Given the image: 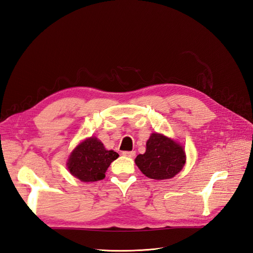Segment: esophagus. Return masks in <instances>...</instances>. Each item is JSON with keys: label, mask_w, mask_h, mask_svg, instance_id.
Instances as JSON below:
<instances>
[{"label": "esophagus", "mask_w": 253, "mask_h": 253, "mask_svg": "<svg viewBox=\"0 0 253 253\" xmlns=\"http://www.w3.org/2000/svg\"><path fill=\"white\" fill-rule=\"evenodd\" d=\"M123 155L127 156V157H134L135 156V151H124Z\"/></svg>", "instance_id": "obj_1"}]
</instances>
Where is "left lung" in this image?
<instances>
[{
	"instance_id": "obj_1",
	"label": "left lung",
	"mask_w": 253,
	"mask_h": 253,
	"mask_svg": "<svg viewBox=\"0 0 253 253\" xmlns=\"http://www.w3.org/2000/svg\"><path fill=\"white\" fill-rule=\"evenodd\" d=\"M183 147L161 133H152L146 144V152L135 158L144 175L151 179H170L178 174L185 164Z\"/></svg>"
}]
</instances>
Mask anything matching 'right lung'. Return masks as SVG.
Masks as SVG:
<instances>
[{
	"label": "right lung",
	"mask_w": 253,
	"mask_h": 253,
	"mask_svg": "<svg viewBox=\"0 0 253 253\" xmlns=\"http://www.w3.org/2000/svg\"><path fill=\"white\" fill-rule=\"evenodd\" d=\"M119 157L114 150H106L95 136L88 137L74 149L68 160L70 173L83 182L102 180L110 164Z\"/></svg>",
	"instance_id": "1"
}]
</instances>
